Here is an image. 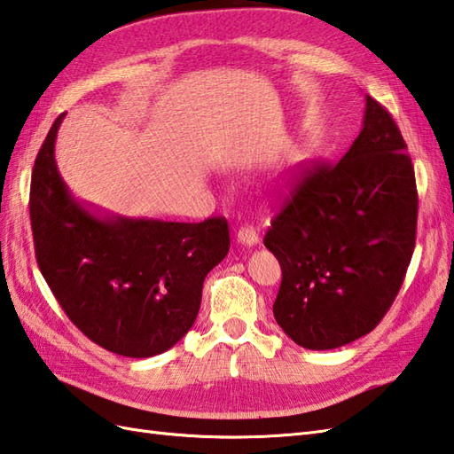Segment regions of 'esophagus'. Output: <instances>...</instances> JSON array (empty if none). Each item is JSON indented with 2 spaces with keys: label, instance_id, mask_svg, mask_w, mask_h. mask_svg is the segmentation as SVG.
Returning a JSON list of instances; mask_svg holds the SVG:
<instances>
[{
  "label": "esophagus",
  "instance_id": "1",
  "mask_svg": "<svg viewBox=\"0 0 454 454\" xmlns=\"http://www.w3.org/2000/svg\"><path fill=\"white\" fill-rule=\"evenodd\" d=\"M238 241L241 246H247V247H253V246H257L259 244V236H257V231L253 230V226H241L239 230H238Z\"/></svg>",
  "mask_w": 454,
  "mask_h": 454
}]
</instances>
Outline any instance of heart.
I'll return each instance as SVG.
<instances>
[{
	"label": "heart",
	"instance_id": "1",
	"mask_svg": "<svg viewBox=\"0 0 454 454\" xmlns=\"http://www.w3.org/2000/svg\"><path fill=\"white\" fill-rule=\"evenodd\" d=\"M294 182V170L290 166H280L278 170L270 176L269 179V189L272 192H286V189Z\"/></svg>",
	"mask_w": 454,
	"mask_h": 454
}]
</instances>
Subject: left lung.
Listing matches in <instances>:
<instances>
[{
	"label": "left lung",
	"instance_id": "8db88e82",
	"mask_svg": "<svg viewBox=\"0 0 454 454\" xmlns=\"http://www.w3.org/2000/svg\"><path fill=\"white\" fill-rule=\"evenodd\" d=\"M418 193L395 120L365 97L362 131L336 166H317L272 220L265 247L282 267L272 305L280 329L308 350L372 333L412 259Z\"/></svg>",
	"mask_w": 454,
	"mask_h": 454
}]
</instances>
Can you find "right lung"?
Listing matches in <instances>:
<instances>
[{"label":"right lung","instance_id":"obj_1","mask_svg":"<svg viewBox=\"0 0 454 454\" xmlns=\"http://www.w3.org/2000/svg\"><path fill=\"white\" fill-rule=\"evenodd\" d=\"M63 118L48 131L30 182L42 277L92 342L125 357L162 354L193 326L205 277L230 249L228 223L131 218L79 201L56 164Z\"/></svg>","mask_w":454,"mask_h":454}]
</instances>
